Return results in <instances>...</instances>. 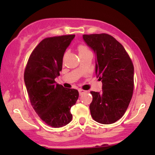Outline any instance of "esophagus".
I'll list each match as a JSON object with an SVG mask.
<instances>
[{
    "mask_svg": "<svg viewBox=\"0 0 155 155\" xmlns=\"http://www.w3.org/2000/svg\"><path fill=\"white\" fill-rule=\"evenodd\" d=\"M78 92H79L80 95H81V94H84V93H85L86 91L84 90H82V89H80V90H78Z\"/></svg>",
    "mask_w": 155,
    "mask_h": 155,
    "instance_id": "34e87169",
    "label": "esophagus"
}]
</instances>
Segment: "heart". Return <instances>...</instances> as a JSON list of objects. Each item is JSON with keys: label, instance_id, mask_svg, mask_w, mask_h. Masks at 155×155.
Listing matches in <instances>:
<instances>
[{"label": "heart", "instance_id": "b5f03b06", "mask_svg": "<svg viewBox=\"0 0 155 155\" xmlns=\"http://www.w3.org/2000/svg\"><path fill=\"white\" fill-rule=\"evenodd\" d=\"M78 51L79 56H80V55L85 54V53L90 51L85 45H84V44H80V45L78 46Z\"/></svg>", "mask_w": 155, "mask_h": 155}]
</instances>
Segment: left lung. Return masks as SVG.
Here are the masks:
<instances>
[{
  "label": "left lung",
  "instance_id": "1",
  "mask_svg": "<svg viewBox=\"0 0 155 155\" xmlns=\"http://www.w3.org/2000/svg\"><path fill=\"white\" fill-rule=\"evenodd\" d=\"M97 55L95 73L102 82L101 92H91V116L95 121L111 124L128 109L134 89V67L122 44L108 34L84 35Z\"/></svg>",
  "mask_w": 155,
  "mask_h": 155
}]
</instances>
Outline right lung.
I'll list each match as a JSON object with an SVG mask.
<instances>
[{
    "label": "right lung",
    "mask_w": 155,
    "mask_h": 155,
    "mask_svg": "<svg viewBox=\"0 0 155 155\" xmlns=\"http://www.w3.org/2000/svg\"><path fill=\"white\" fill-rule=\"evenodd\" d=\"M75 35L47 37L36 46L29 56L24 73L25 83L33 109L39 118L53 128L71 121V109L79 93L56 83L60 75L63 58Z\"/></svg>",
    "instance_id": "right-lung-1"
}]
</instances>
